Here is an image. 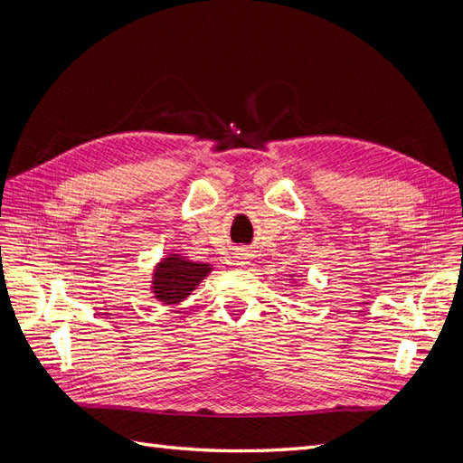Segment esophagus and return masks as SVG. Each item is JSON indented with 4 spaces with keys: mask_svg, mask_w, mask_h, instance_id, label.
<instances>
[{
    "mask_svg": "<svg viewBox=\"0 0 463 463\" xmlns=\"http://www.w3.org/2000/svg\"><path fill=\"white\" fill-rule=\"evenodd\" d=\"M232 258H234V265H248L250 260H251V253L248 250L241 248V250H236Z\"/></svg>",
    "mask_w": 463,
    "mask_h": 463,
    "instance_id": "1",
    "label": "esophagus"
}]
</instances>
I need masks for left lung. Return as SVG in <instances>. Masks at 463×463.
Wrapping results in <instances>:
<instances>
[{"mask_svg": "<svg viewBox=\"0 0 463 463\" xmlns=\"http://www.w3.org/2000/svg\"><path fill=\"white\" fill-rule=\"evenodd\" d=\"M288 280H290V287H298V280L300 279H296L294 275H288Z\"/></svg>", "mask_w": 463, "mask_h": 463, "instance_id": "left-lung-1", "label": "left lung"}]
</instances>
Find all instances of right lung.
Returning <instances> with one entry per match:
<instances>
[{"instance_id":"right-lung-1","label":"right lung","mask_w":463,"mask_h":463,"mask_svg":"<svg viewBox=\"0 0 463 463\" xmlns=\"http://www.w3.org/2000/svg\"><path fill=\"white\" fill-rule=\"evenodd\" d=\"M213 269L212 263L194 261L181 253L169 251L154 265L150 290L159 304L178 306Z\"/></svg>"}]
</instances>
